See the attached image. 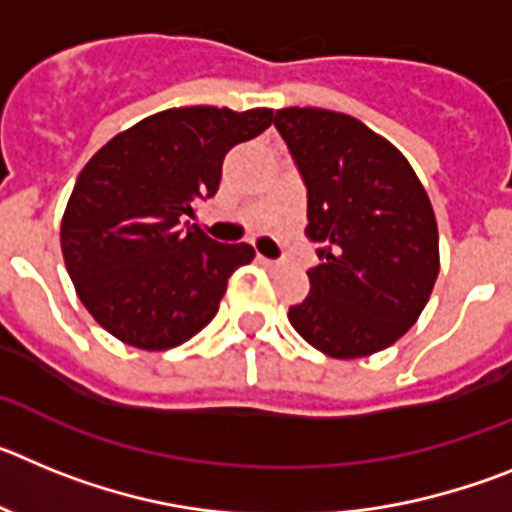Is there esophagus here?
I'll return each instance as SVG.
<instances>
[{
	"mask_svg": "<svg viewBox=\"0 0 512 512\" xmlns=\"http://www.w3.org/2000/svg\"><path fill=\"white\" fill-rule=\"evenodd\" d=\"M259 261H261V266H266L269 271H277V269H282V266H284L279 259H266V256H259Z\"/></svg>",
	"mask_w": 512,
	"mask_h": 512,
	"instance_id": "1",
	"label": "esophagus"
}]
</instances>
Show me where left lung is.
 <instances>
[{"instance_id": "8db88e82", "label": "left lung", "mask_w": 512, "mask_h": 512, "mask_svg": "<svg viewBox=\"0 0 512 512\" xmlns=\"http://www.w3.org/2000/svg\"><path fill=\"white\" fill-rule=\"evenodd\" d=\"M307 187L320 264L292 328L333 359L377 354L420 318L438 277V225L408 158L356 117L320 107L274 115Z\"/></svg>"}]
</instances>
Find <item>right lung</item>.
Returning <instances> with one entry per match:
<instances>
[{
  "mask_svg": "<svg viewBox=\"0 0 512 512\" xmlns=\"http://www.w3.org/2000/svg\"><path fill=\"white\" fill-rule=\"evenodd\" d=\"M274 110L174 107L104 143L81 169L61 220L76 295L107 333L166 351L215 318L248 243H217L189 225L220 187L223 158L264 133Z\"/></svg>",
  "mask_w": 512,
  "mask_h": 512,
  "instance_id": "obj_1",
  "label": "right lung"
}]
</instances>
